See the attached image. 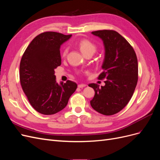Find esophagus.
Listing matches in <instances>:
<instances>
[{"mask_svg":"<svg viewBox=\"0 0 160 160\" xmlns=\"http://www.w3.org/2000/svg\"><path fill=\"white\" fill-rule=\"evenodd\" d=\"M85 87H86L85 84H79V85H78V88H85Z\"/></svg>","mask_w":160,"mask_h":160,"instance_id":"34e87169","label":"esophagus"}]
</instances>
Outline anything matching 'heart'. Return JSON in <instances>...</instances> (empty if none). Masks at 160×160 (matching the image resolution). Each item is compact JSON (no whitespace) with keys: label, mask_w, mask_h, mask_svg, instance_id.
<instances>
[{"label":"heart","mask_w":160,"mask_h":160,"mask_svg":"<svg viewBox=\"0 0 160 160\" xmlns=\"http://www.w3.org/2000/svg\"><path fill=\"white\" fill-rule=\"evenodd\" d=\"M78 45L81 51L83 52V55H87L88 53L92 52L94 53L96 51V46L92 42L87 39H83L79 42ZM68 51V48L65 47L63 51H62V56H65Z\"/></svg>","instance_id":"obj_1"}]
</instances>
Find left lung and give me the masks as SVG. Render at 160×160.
Returning <instances> with one entry per match:
<instances>
[{
    "instance_id": "left-lung-1",
    "label": "left lung",
    "mask_w": 160,
    "mask_h": 160,
    "mask_svg": "<svg viewBox=\"0 0 160 160\" xmlns=\"http://www.w3.org/2000/svg\"><path fill=\"white\" fill-rule=\"evenodd\" d=\"M103 42L105 57L99 79L105 86H89L95 91L91 107L99 113L112 115L122 110L132 98L138 80V63L133 47L124 37L113 30L91 32Z\"/></svg>"
}]
</instances>
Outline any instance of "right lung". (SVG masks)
Segmentation results:
<instances>
[{"label": "right lung", "instance_id": "right-lung-1", "mask_svg": "<svg viewBox=\"0 0 160 160\" xmlns=\"http://www.w3.org/2000/svg\"><path fill=\"white\" fill-rule=\"evenodd\" d=\"M71 35L57 32L39 34L31 42L20 63V81L32 107L43 115L63 109L77 85L68 80L56 82L55 69L61 64L60 47Z\"/></svg>", "mask_w": 160, "mask_h": 160}]
</instances>
